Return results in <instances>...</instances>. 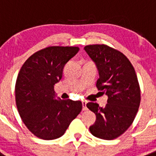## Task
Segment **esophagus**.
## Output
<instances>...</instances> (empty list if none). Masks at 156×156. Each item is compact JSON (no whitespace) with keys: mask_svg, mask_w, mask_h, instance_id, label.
I'll use <instances>...</instances> for the list:
<instances>
[{"mask_svg":"<svg viewBox=\"0 0 156 156\" xmlns=\"http://www.w3.org/2000/svg\"><path fill=\"white\" fill-rule=\"evenodd\" d=\"M87 107H86V101H82V110H86Z\"/></svg>","mask_w":156,"mask_h":156,"instance_id":"1","label":"esophagus"}]
</instances>
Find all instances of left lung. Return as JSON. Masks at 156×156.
<instances>
[{
	"label": "left lung",
	"instance_id": "8db88e82",
	"mask_svg": "<svg viewBox=\"0 0 156 156\" xmlns=\"http://www.w3.org/2000/svg\"><path fill=\"white\" fill-rule=\"evenodd\" d=\"M84 50L98 70V90L108 98L105 107L94 102L86 105L96 115L90 131L98 138L113 140L129 129L138 112L140 90L136 74L126 56L113 48L95 44L86 46Z\"/></svg>",
	"mask_w": 156,
	"mask_h": 156
}]
</instances>
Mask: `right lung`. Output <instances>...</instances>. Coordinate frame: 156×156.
Here are the masks:
<instances>
[{"label":"right lung","instance_id":"obj_1","mask_svg":"<svg viewBox=\"0 0 156 156\" xmlns=\"http://www.w3.org/2000/svg\"><path fill=\"white\" fill-rule=\"evenodd\" d=\"M78 47L54 46L36 52L26 60L16 82V103L28 130L43 140H55L65 133L80 113V101L56 99L54 86L62 76L66 62Z\"/></svg>","mask_w":156,"mask_h":156}]
</instances>
